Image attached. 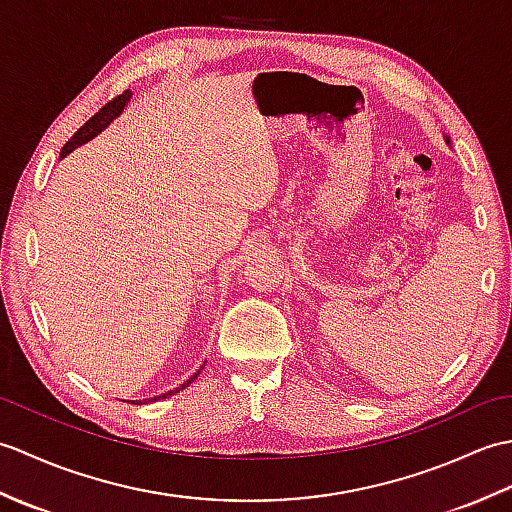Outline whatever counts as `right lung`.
I'll use <instances>...</instances> for the list:
<instances>
[{
    "instance_id": "obj_1",
    "label": "right lung",
    "mask_w": 512,
    "mask_h": 512,
    "mask_svg": "<svg viewBox=\"0 0 512 512\" xmlns=\"http://www.w3.org/2000/svg\"><path fill=\"white\" fill-rule=\"evenodd\" d=\"M129 99H132V92L125 90L123 94H118L116 99H112L110 103H105V105L101 107V110L96 112V114L90 118V121L85 123L83 127L76 129V134H74V136L68 140V143L63 145V149H61V158H63V156H68L74 147H79V145H83V143H88L90 138H94L96 134L103 132V129H105L107 125H110V123L114 121V118H116L118 114L123 112V107L127 105V101H129ZM198 374H200V369H198V372H195V374H193L189 380H184V383H182L180 387H176V389H173V391H167V394H162V396L151 398V400H158V398H167V396L178 394V391H182L184 387H189V385L193 383V380L198 378ZM134 405H136V402H134ZM138 405H140V400H138Z\"/></svg>"
}]
</instances>
